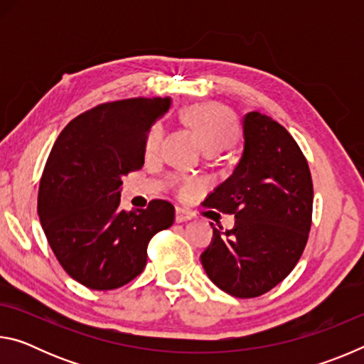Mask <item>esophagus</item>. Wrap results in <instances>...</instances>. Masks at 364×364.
<instances>
[{
	"label": "esophagus",
	"mask_w": 364,
	"mask_h": 364,
	"mask_svg": "<svg viewBox=\"0 0 364 364\" xmlns=\"http://www.w3.org/2000/svg\"><path fill=\"white\" fill-rule=\"evenodd\" d=\"M191 218H193V217H191L188 212L181 210V208H178V210H176V223H184V221H189Z\"/></svg>",
	"instance_id": "1"
}]
</instances>
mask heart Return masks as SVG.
<instances>
[{
  "instance_id": "heart-1",
  "label": "heart",
  "mask_w": 364,
  "mask_h": 364,
  "mask_svg": "<svg viewBox=\"0 0 364 364\" xmlns=\"http://www.w3.org/2000/svg\"><path fill=\"white\" fill-rule=\"evenodd\" d=\"M184 120L197 133L208 152H218L230 146L237 134V120L230 109L220 104L205 102L191 106ZM165 136V127L162 122H156L147 130L144 139L146 156H156L160 151ZM173 186L180 197H193L202 189V183L197 178L175 176Z\"/></svg>"
}]
</instances>
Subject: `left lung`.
I'll use <instances>...</instances> for the list:
<instances>
[{
    "label": "left lung",
    "mask_w": 364,
    "mask_h": 364,
    "mask_svg": "<svg viewBox=\"0 0 364 364\" xmlns=\"http://www.w3.org/2000/svg\"><path fill=\"white\" fill-rule=\"evenodd\" d=\"M244 151L232 175L204 205L236 217L215 228L200 255L208 278L239 299L267 294L291 273L308 241L313 181L308 162L284 127L260 112L242 119Z\"/></svg>",
    "instance_id": "obj_1"
}]
</instances>
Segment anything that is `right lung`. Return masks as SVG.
I'll return each mask as SVG.
<instances>
[{"label": "right lung", "mask_w": 364, "mask_h": 364, "mask_svg": "<svg viewBox=\"0 0 364 364\" xmlns=\"http://www.w3.org/2000/svg\"><path fill=\"white\" fill-rule=\"evenodd\" d=\"M168 107V97L100 104L75 117L49 152L38 217L60 267L85 287L128 284L143 273L154 234L173 225L167 200L120 208L122 178L143 167L146 133Z\"/></svg>", "instance_id": "obj_1"}]
</instances>
